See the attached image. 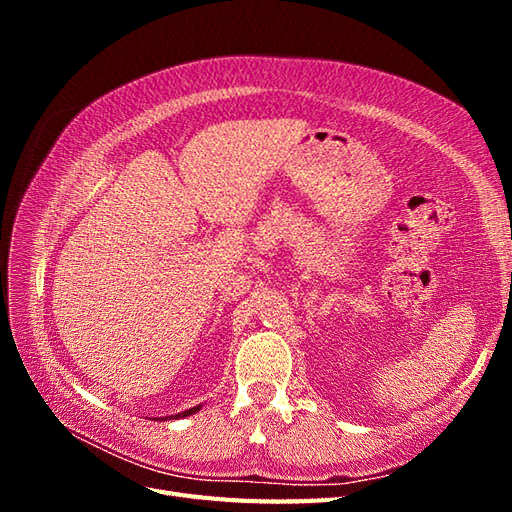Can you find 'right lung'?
<instances>
[{"label":"right lung","mask_w":512,"mask_h":512,"mask_svg":"<svg viewBox=\"0 0 512 512\" xmlns=\"http://www.w3.org/2000/svg\"><path fill=\"white\" fill-rule=\"evenodd\" d=\"M200 410V406H196V408H190V410H185V412H181V414H175L173 418H183V416H190V414H194V412H198Z\"/></svg>","instance_id":"right-lung-1"}]
</instances>
